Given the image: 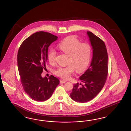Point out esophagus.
Masks as SVG:
<instances>
[{
    "label": "esophagus",
    "instance_id": "esophagus-1",
    "mask_svg": "<svg viewBox=\"0 0 131 131\" xmlns=\"http://www.w3.org/2000/svg\"><path fill=\"white\" fill-rule=\"evenodd\" d=\"M66 82H67L66 81H65V80H63L60 81V83H66Z\"/></svg>",
    "mask_w": 131,
    "mask_h": 131
}]
</instances>
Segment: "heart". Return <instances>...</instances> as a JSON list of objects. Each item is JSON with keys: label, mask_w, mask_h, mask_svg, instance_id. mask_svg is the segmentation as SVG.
I'll use <instances>...</instances> for the list:
<instances>
[{"label": "heart", "mask_w": 131, "mask_h": 131, "mask_svg": "<svg viewBox=\"0 0 131 131\" xmlns=\"http://www.w3.org/2000/svg\"><path fill=\"white\" fill-rule=\"evenodd\" d=\"M59 49L68 55V66L59 67L54 71V73L63 79H68L74 72L75 69L78 73L85 71L90 62L92 48L86 42H82L73 36H69L61 41L58 45ZM56 53L54 50H49L47 58L50 63L54 61ZM76 69H75V68Z\"/></svg>", "instance_id": "1"}]
</instances>
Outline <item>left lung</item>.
I'll return each instance as SVG.
<instances>
[{"label":"left lung","instance_id":"1","mask_svg":"<svg viewBox=\"0 0 131 131\" xmlns=\"http://www.w3.org/2000/svg\"><path fill=\"white\" fill-rule=\"evenodd\" d=\"M92 50L90 66L79 79V84H73L71 98L78 103H86L97 95L105 83L108 73V54L104 41L93 33H86Z\"/></svg>","mask_w":131,"mask_h":131}]
</instances>
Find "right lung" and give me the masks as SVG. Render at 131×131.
Instances as JSON below:
<instances>
[{
	"label": "right lung",
	"instance_id": "add662e5",
	"mask_svg": "<svg viewBox=\"0 0 131 131\" xmlns=\"http://www.w3.org/2000/svg\"><path fill=\"white\" fill-rule=\"evenodd\" d=\"M58 37L44 31L33 34L24 41L17 54V65L25 91L32 99L43 102L49 99L59 84L53 75L42 77L50 45Z\"/></svg>",
	"mask_w": 131,
	"mask_h": 131
}]
</instances>
